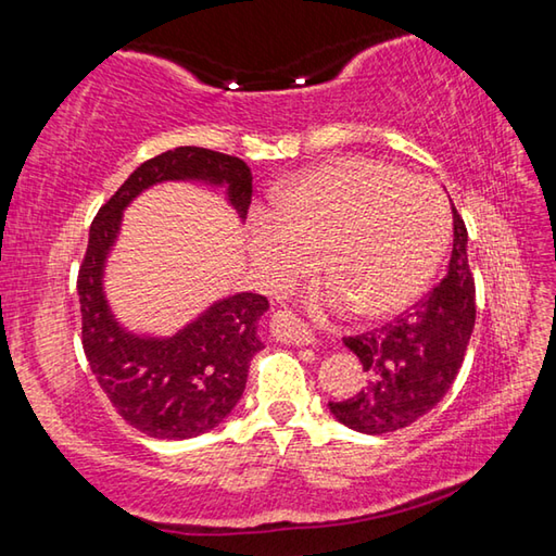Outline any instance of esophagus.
<instances>
[{
	"instance_id": "obj_1",
	"label": "esophagus",
	"mask_w": 556,
	"mask_h": 556,
	"mask_svg": "<svg viewBox=\"0 0 556 556\" xmlns=\"http://www.w3.org/2000/svg\"><path fill=\"white\" fill-rule=\"evenodd\" d=\"M269 328H271V336H275L277 341H281V343L308 345L314 341V336L306 328V324H301L294 314L287 312V308H285V312L271 314Z\"/></svg>"
}]
</instances>
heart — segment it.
Here are the masks:
<instances>
[{"instance_id": "b5f03b06", "label": "heart", "mask_w": 556, "mask_h": 556, "mask_svg": "<svg viewBox=\"0 0 556 556\" xmlns=\"http://www.w3.org/2000/svg\"><path fill=\"white\" fill-rule=\"evenodd\" d=\"M448 203L429 178L390 164L343 156L281 188L275 218L250 225L252 260L271 289H289L314 269L328 275L318 314L388 318L419 299L444 255Z\"/></svg>"}]
</instances>
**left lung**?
<instances>
[{
    "label": "left lung",
    "instance_id": "obj_1",
    "mask_svg": "<svg viewBox=\"0 0 556 556\" xmlns=\"http://www.w3.org/2000/svg\"><path fill=\"white\" fill-rule=\"evenodd\" d=\"M468 232L454 208V250L434 291L380 331L343 338L368 372V388L328 402L333 417L361 434H388L425 417L451 390L476 326Z\"/></svg>",
    "mask_w": 556,
    "mask_h": 556
}]
</instances>
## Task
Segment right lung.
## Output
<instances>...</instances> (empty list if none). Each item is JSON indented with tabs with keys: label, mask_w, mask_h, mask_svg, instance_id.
Wrapping results in <instances>:
<instances>
[{
	"label": "right lung",
	"mask_w": 556,
	"mask_h": 556,
	"mask_svg": "<svg viewBox=\"0 0 556 556\" xmlns=\"http://www.w3.org/2000/svg\"><path fill=\"white\" fill-rule=\"evenodd\" d=\"M166 181L225 188L238 218L248 215L252 174L238 156L176 147L137 166L90 225L78 275L83 351L122 419L154 439H193L218 427L240 402L252 355L265 348L257 324L269 301L238 291L213 301L172 336L135 333L119 324L105 294V267L122 213L137 195Z\"/></svg>",
	"instance_id": "obj_1"
}]
</instances>
